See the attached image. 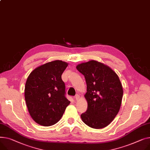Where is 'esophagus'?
Here are the masks:
<instances>
[{
    "label": "esophagus",
    "mask_w": 150,
    "mask_h": 150,
    "mask_svg": "<svg viewBox=\"0 0 150 150\" xmlns=\"http://www.w3.org/2000/svg\"><path fill=\"white\" fill-rule=\"evenodd\" d=\"M74 99H76V101H77V100H78V99H79V96L78 95H76L75 96V97H74Z\"/></svg>",
    "instance_id": "34e87169"
}]
</instances>
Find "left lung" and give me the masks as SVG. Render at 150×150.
<instances>
[{
	"mask_svg": "<svg viewBox=\"0 0 150 150\" xmlns=\"http://www.w3.org/2000/svg\"><path fill=\"white\" fill-rule=\"evenodd\" d=\"M85 77L87 110L81 115L88 127L101 129L110 124L120 109L123 88L117 75L108 66L95 60L76 66Z\"/></svg>",
	"mask_w": 150,
	"mask_h": 150,
	"instance_id": "8db88e82",
	"label": "left lung"
}]
</instances>
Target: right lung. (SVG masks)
<instances>
[{"mask_svg": "<svg viewBox=\"0 0 150 150\" xmlns=\"http://www.w3.org/2000/svg\"><path fill=\"white\" fill-rule=\"evenodd\" d=\"M68 63L54 60L37 67L28 76L25 99L29 115L38 124L48 127L60 120L71 103L65 97L62 75Z\"/></svg>", "mask_w": 150, "mask_h": 150, "instance_id": "add662e5", "label": "right lung"}]
</instances>
